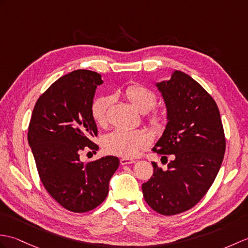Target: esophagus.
<instances>
[{
    "mask_svg": "<svg viewBox=\"0 0 248 248\" xmlns=\"http://www.w3.org/2000/svg\"><path fill=\"white\" fill-rule=\"evenodd\" d=\"M135 160L132 159V158H126V157H124L120 159V164H122L123 166L124 165H130V164H134Z\"/></svg>",
    "mask_w": 248,
    "mask_h": 248,
    "instance_id": "1",
    "label": "esophagus"
}]
</instances>
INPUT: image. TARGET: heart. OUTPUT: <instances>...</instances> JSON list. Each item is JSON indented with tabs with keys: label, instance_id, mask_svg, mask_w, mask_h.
Listing matches in <instances>:
<instances>
[{
	"label": "heart",
	"instance_id": "obj_1",
	"mask_svg": "<svg viewBox=\"0 0 248 248\" xmlns=\"http://www.w3.org/2000/svg\"><path fill=\"white\" fill-rule=\"evenodd\" d=\"M124 95L131 106L140 113L150 111L156 102V97L149 89L140 84H131L124 90ZM111 97L101 96L94 101L92 107V114L98 124L107 123V113L110 107ZM151 124L155 130L164 128V116L162 114H155L150 119ZM150 138L146 132L140 130L116 129L108 134L103 140V147L108 153L119 156L130 157L149 145Z\"/></svg>",
	"mask_w": 248,
	"mask_h": 248
}]
</instances>
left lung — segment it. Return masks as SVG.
Masks as SVG:
<instances>
[{
    "instance_id": "obj_1",
    "label": "left lung",
    "mask_w": 248,
    "mask_h": 248,
    "mask_svg": "<svg viewBox=\"0 0 248 248\" xmlns=\"http://www.w3.org/2000/svg\"><path fill=\"white\" fill-rule=\"evenodd\" d=\"M163 97L167 124L153 151L167 160L154 162L153 175L142 184L146 202L158 214H181L197 204L211 187L225 153V136L216 101L188 74L173 71L154 82Z\"/></svg>"
}]
</instances>
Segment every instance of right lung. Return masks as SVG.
<instances>
[{"label": "right lung", "instance_id": "1", "mask_svg": "<svg viewBox=\"0 0 248 248\" xmlns=\"http://www.w3.org/2000/svg\"><path fill=\"white\" fill-rule=\"evenodd\" d=\"M101 75L77 70L59 78L40 96L28 128L30 145L40 178L47 192L73 212H86L100 205L117 170L116 156L84 164L80 153L93 151L97 125L92 114Z\"/></svg>", "mask_w": 248, "mask_h": 248}]
</instances>
